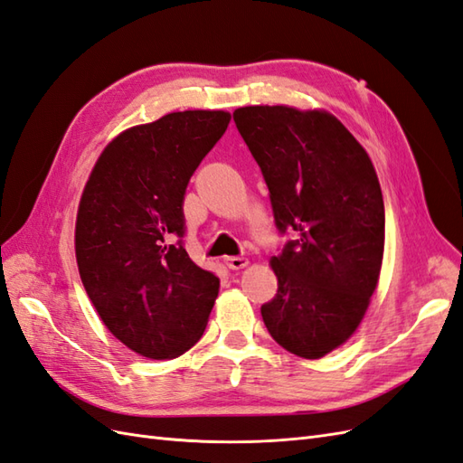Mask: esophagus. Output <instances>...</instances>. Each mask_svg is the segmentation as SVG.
<instances>
[{"mask_svg": "<svg viewBox=\"0 0 463 463\" xmlns=\"http://www.w3.org/2000/svg\"><path fill=\"white\" fill-rule=\"evenodd\" d=\"M227 266L231 269H242L248 266V260L242 256H231V258H227Z\"/></svg>", "mask_w": 463, "mask_h": 463, "instance_id": "obj_1", "label": "esophagus"}]
</instances>
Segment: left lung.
Instances as JSON below:
<instances>
[{
    "label": "left lung",
    "instance_id": "obj_1",
    "mask_svg": "<svg viewBox=\"0 0 463 463\" xmlns=\"http://www.w3.org/2000/svg\"><path fill=\"white\" fill-rule=\"evenodd\" d=\"M234 123L269 189L278 229L295 231L269 266L278 293L262 318L281 348L318 360L355 333L377 288L383 195L372 158L325 109L248 105Z\"/></svg>",
    "mask_w": 463,
    "mask_h": 463
}]
</instances>
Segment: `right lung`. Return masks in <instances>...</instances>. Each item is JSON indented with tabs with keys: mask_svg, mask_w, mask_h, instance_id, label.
I'll use <instances>...</instances> for the list:
<instances>
[{
	"mask_svg": "<svg viewBox=\"0 0 463 463\" xmlns=\"http://www.w3.org/2000/svg\"><path fill=\"white\" fill-rule=\"evenodd\" d=\"M231 113L175 111L118 133L88 177L76 262L109 333L142 358L172 360L203 335L219 278L187 256L184 195Z\"/></svg>",
	"mask_w": 463,
	"mask_h": 463,
	"instance_id": "obj_1",
	"label": "right lung"
}]
</instances>
